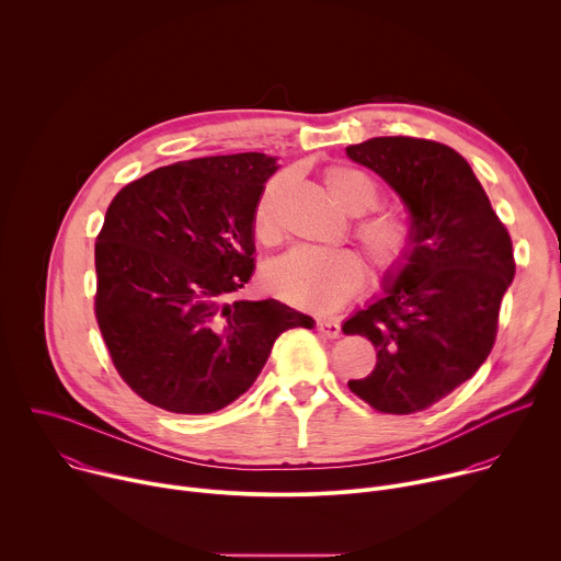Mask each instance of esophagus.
Returning a JSON list of instances; mask_svg holds the SVG:
<instances>
[{
  "label": "esophagus",
  "instance_id": "obj_1",
  "mask_svg": "<svg viewBox=\"0 0 561 561\" xmlns=\"http://www.w3.org/2000/svg\"><path fill=\"white\" fill-rule=\"evenodd\" d=\"M317 331L327 335V337H331V340H335V337H340L342 327H340V322H335V319H317Z\"/></svg>",
  "mask_w": 561,
  "mask_h": 561
}]
</instances>
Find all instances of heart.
Masks as SVG:
<instances>
[{
	"mask_svg": "<svg viewBox=\"0 0 561 561\" xmlns=\"http://www.w3.org/2000/svg\"><path fill=\"white\" fill-rule=\"evenodd\" d=\"M282 178L266 182L253 210V230L264 244L279 239L277 197ZM327 186L333 197L353 215H362L377 206L379 191L375 182L351 167H333L327 171ZM355 237L362 242L373 266L381 275L404 268L415 249L413 228L397 215L381 213L357 221ZM366 266L351 249L329 247H295L266 266V282L273 293L286 301L314 310L331 312L351 299L364 284Z\"/></svg>",
	"mask_w": 561,
	"mask_h": 561,
	"instance_id": "1",
	"label": "heart"
}]
</instances>
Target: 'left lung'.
Here are the masks:
<instances>
[{"mask_svg": "<svg viewBox=\"0 0 561 561\" xmlns=\"http://www.w3.org/2000/svg\"><path fill=\"white\" fill-rule=\"evenodd\" d=\"M411 215L415 249L383 295L342 331L373 342L377 364L348 388L379 413L411 415L470 379L493 351L513 242L466 159L446 144L373 137L346 148Z\"/></svg>", "mask_w": 561, "mask_h": 561, "instance_id": "8db88e82", "label": "left lung"}]
</instances>
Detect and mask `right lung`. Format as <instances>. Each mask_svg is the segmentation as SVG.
<instances>
[{"label":"right lung","mask_w":561,"mask_h":561,"mask_svg":"<svg viewBox=\"0 0 561 561\" xmlns=\"http://www.w3.org/2000/svg\"><path fill=\"white\" fill-rule=\"evenodd\" d=\"M277 159H191L124 186L95 244V317L122 379L148 404L215 413L244 394L275 340L314 319L230 299L255 271L253 210Z\"/></svg>","instance_id":"obj_1"}]
</instances>
